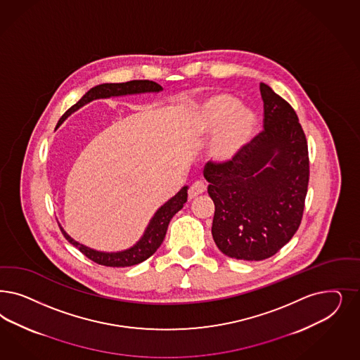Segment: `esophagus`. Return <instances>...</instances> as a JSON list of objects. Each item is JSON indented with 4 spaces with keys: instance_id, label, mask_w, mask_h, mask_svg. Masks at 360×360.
Returning a JSON list of instances; mask_svg holds the SVG:
<instances>
[{
    "instance_id": "obj_1",
    "label": "esophagus",
    "mask_w": 360,
    "mask_h": 360,
    "mask_svg": "<svg viewBox=\"0 0 360 360\" xmlns=\"http://www.w3.org/2000/svg\"><path fill=\"white\" fill-rule=\"evenodd\" d=\"M205 191H207V186H205L202 181H196V183H193V184L191 186V188H189V192H188L189 200L198 198V195H202Z\"/></svg>"
}]
</instances>
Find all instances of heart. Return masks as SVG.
<instances>
[{"label":"heart","instance_id":"obj_1","mask_svg":"<svg viewBox=\"0 0 360 360\" xmlns=\"http://www.w3.org/2000/svg\"><path fill=\"white\" fill-rule=\"evenodd\" d=\"M191 123L200 134L214 132L209 153L219 164L237 162L258 128L255 112L226 93L212 94L193 105Z\"/></svg>","mask_w":360,"mask_h":360}]
</instances>
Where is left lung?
I'll list each match as a JSON object with an SVG mask.
<instances>
[{
	"label": "left lung",
	"instance_id": "1",
	"mask_svg": "<svg viewBox=\"0 0 360 360\" xmlns=\"http://www.w3.org/2000/svg\"><path fill=\"white\" fill-rule=\"evenodd\" d=\"M264 131L232 164L207 162L214 202L212 236L231 258L261 261L288 244L301 224L309 186V152L295 111L261 83Z\"/></svg>",
	"mask_w": 360,
	"mask_h": 360
}]
</instances>
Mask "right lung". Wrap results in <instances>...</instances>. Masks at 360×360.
Instances as JSON below:
<instances>
[{
    "label": "right lung",
    "instance_id": "obj_1",
    "mask_svg": "<svg viewBox=\"0 0 360 360\" xmlns=\"http://www.w3.org/2000/svg\"><path fill=\"white\" fill-rule=\"evenodd\" d=\"M162 87L156 82L152 81H129L124 83H103L98 84L93 89H90L79 99L78 103L69 108L65 115L59 119L58 126H60L72 112L79 110L83 105L93 102L95 99H103L111 96H124V95H136V94L159 93ZM57 126V127H58ZM188 186H183L174 198H169L165 204H162L153 214L146 231L143 233L141 238L136 244L126 250L120 252H101L95 250L93 248H89L86 245L81 244L71 238L66 231L59 225L60 231L63 233L65 238L70 244L74 245L77 249H79L83 255L90 258L94 262L103 265V266L126 267L138 265L140 262L150 258L162 245V240L165 237V233L168 229V224L174 214L184 207L188 198Z\"/></svg>",
    "mask_w": 360,
    "mask_h": 360
}]
</instances>
